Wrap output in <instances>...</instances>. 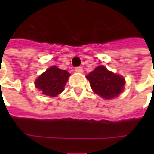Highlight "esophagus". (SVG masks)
<instances>
[{
	"mask_svg": "<svg viewBox=\"0 0 154 154\" xmlns=\"http://www.w3.org/2000/svg\"><path fill=\"white\" fill-rule=\"evenodd\" d=\"M74 71L77 73H83V68L81 67H77V68H74Z\"/></svg>",
	"mask_w": 154,
	"mask_h": 154,
	"instance_id": "obj_1",
	"label": "esophagus"
}]
</instances>
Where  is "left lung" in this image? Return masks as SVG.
Instances as JSON below:
<instances>
[{"label": "left lung", "instance_id": "obj_1", "mask_svg": "<svg viewBox=\"0 0 154 154\" xmlns=\"http://www.w3.org/2000/svg\"><path fill=\"white\" fill-rule=\"evenodd\" d=\"M86 78L93 92L106 99H111L118 96L125 83L122 76L108 71L103 66L97 67Z\"/></svg>", "mask_w": 154, "mask_h": 154}]
</instances>
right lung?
Masks as SVG:
<instances>
[{
    "instance_id": "obj_1",
    "label": "right lung",
    "mask_w": 154,
    "mask_h": 154,
    "mask_svg": "<svg viewBox=\"0 0 154 154\" xmlns=\"http://www.w3.org/2000/svg\"><path fill=\"white\" fill-rule=\"evenodd\" d=\"M69 75L68 71L52 66L37 79L35 81L36 87L41 90L45 95L56 97L64 90Z\"/></svg>"
}]
</instances>
